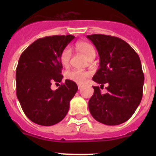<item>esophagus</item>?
Masks as SVG:
<instances>
[{
    "instance_id": "obj_1",
    "label": "esophagus",
    "mask_w": 156,
    "mask_h": 156,
    "mask_svg": "<svg viewBox=\"0 0 156 156\" xmlns=\"http://www.w3.org/2000/svg\"><path fill=\"white\" fill-rule=\"evenodd\" d=\"M81 87H82V86H81L80 84H78V88H79V90L80 89H81Z\"/></svg>"
}]
</instances>
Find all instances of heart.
I'll return each mask as SVG.
<instances>
[{
    "label": "heart",
    "instance_id": "b5f03b06",
    "mask_svg": "<svg viewBox=\"0 0 156 156\" xmlns=\"http://www.w3.org/2000/svg\"><path fill=\"white\" fill-rule=\"evenodd\" d=\"M76 48L79 51L83 54L88 59L93 55H95L94 49L89 43L80 41V42L76 43ZM70 58H71V51L69 48H65L62 51L61 55H60V62H61L62 65L65 67H67L69 64ZM89 76H90V73L87 71H82V70L72 69L67 71L65 73L66 79L76 83L78 84L84 83Z\"/></svg>",
    "mask_w": 156,
    "mask_h": 156
}]
</instances>
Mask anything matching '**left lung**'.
Wrapping results in <instances>:
<instances>
[{"mask_svg": "<svg viewBox=\"0 0 156 156\" xmlns=\"http://www.w3.org/2000/svg\"><path fill=\"white\" fill-rule=\"evenodd\" d=\"M87 37L100 58L99 69L92 80L101 87L108 84V93L103 94L99 87H93L94 94L88 102L90 112L103 124H121L132 116L142 98L144 76L140 58L120 38L103 34Z\"/></svg>", "mask_w": 156, "mask_h": 156, "instance_id": "1", "label": "left lung"}]
</instances>
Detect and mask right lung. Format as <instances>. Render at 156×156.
I'll use <instances>...</instances> for the list:
<instances>
[{"mask_svg":"<svg viewBox=\"0 0 156 156\" xmlns=\"http://www.w3.org/2000/svg\"><path fill=\"white\" fill-rule=\"evenodd\" d=\"M74 38L73 35L40 38L19 58L16 94L24 113L37 124L52 126L62 120L78 90L76 83L69 80L55 90L51 89L53 83L62 80L60 55Z\"/></svg>","mask_w":156,"mask_h":156,"instance_id":"obj_1","label":"right lung"}]
</instances>
